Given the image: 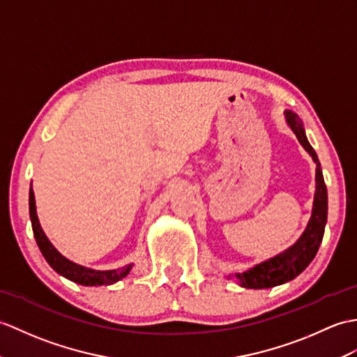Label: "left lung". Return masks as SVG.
I'll list each match as a JSON object with an SVG mask.
<instances>
[{"instance_id": "left-lung-1", "label": "left lung", "mask_w": 357, "mask_h": 357, "mask_svg": "<svg viewBox=\"0 0 357 357\" xmlns=\"http://www.w3.org/2000/svg\"><path fill=\"white\" fill-rule=\"evenodd\" d=\"M284 117L287 126L292 129L300 144L312 156L313 162L317 164V175H314L317 187H314L312 216L304 233L286 251L280 252L269 260L255 264V266L242 273H234L237 283L245 289H269L294 280L314 259L322 242V237H324L327 223V187L324 176H322L318 155L313 151L307 137H305L301 119L292 111H284Z\"/></svg>"}]
</instances>
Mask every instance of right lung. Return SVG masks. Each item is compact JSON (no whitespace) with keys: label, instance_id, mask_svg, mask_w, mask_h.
I'll list each match as a JSON object with an SVG mask.
<instances>
[{"label":"right lung","instance_id":"right-lung-1","mask_svg":"<svg viewBox=\"0 0 357 357\" xmlns=\"http://www.w3.org/2000/svg\"><path fill=\"white\" fill-rule=\"evenodd\" d=\"M29 210H30L33 234H35L39 250H40V252H43L47 263L57 273H59V275L68 278V280L74 281V283L82 284V286H107V284L117 283V281L126 277L128 273L132 271V268H134V263H130L120 269L96 271V269L85 268V266H82V264H77V263L68 260L66 257H63L59 251L56 250L53 243L50 242L48 237L45 236L43 227H40L38 214H36L35 193H33L31 185H30V193H29Z\"/></svg>","mask_w":357,"mask_h":357}]
</instances>
